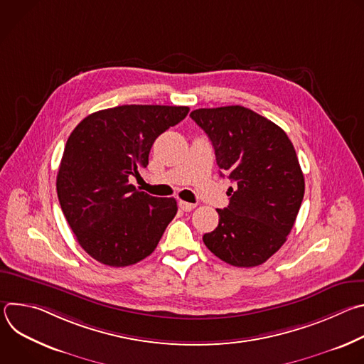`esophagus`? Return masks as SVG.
I'll return each mask as SVG.
<instances>
[{
  "mask_svg": "<svg viewBox=\"0 0 364 364\" xmlns=\"http://www.w3.org/2000/svg\"><path fill=\"white\" fill-rule=\"evenodd\" d=\"M178 205H180V209H181L183 212H191V210L194 209V207H196V204L187 203V201H180Z\"/></svg>",
  "mask_w": 364,
  "mask_h": 364,
  "instance_id": "obj_1",
  "label": "esophagus"
}]
</instances>
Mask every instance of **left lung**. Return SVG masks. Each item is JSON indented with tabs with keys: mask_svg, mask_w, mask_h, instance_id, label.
Listing matches in <instances>:
<instances>
[{
	"mask_svg": "<svg viewBox=\"0 0 364 364\" xmlns=\"http://www.w3.org/2000/svg\"><path fill=\"white\" fill-rule=\"evenodd\" d=\"M207 134L216 163L236 184L229 205L218 209V228L204 245L226 264L257 267L279 250L304 198L305 183L285 131L247 108H201L190 114Z\"/></svg>",
	"mask_w": 364,
	"mask_h": 364,
	"instance_id": "left-lung-1",
	"label": "left lung"
}]
</instances>
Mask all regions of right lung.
Wrapping results in <instances>:
<instances>
[{
  "label": "right lung",
  "instance_id": "obj_1",
  "mask_svg": "<svg viewBox=\"0 0 364 364\" xmlns=\"http://www.w3.org/2000/svg\"><path fill=\"white\" fill-rule=\"evenodd\" d=\"M188 111L122 105L90 114L70 134L58 173V197L76 240L97 262L128 267L157 247L177 213V201L136 190L129 177L148 166L154 141Z\"/></svg>",
  "mask_w": 364,
  "mask_h": 364
}]
</instances>
